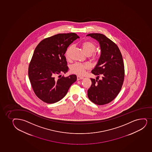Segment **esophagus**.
I'll return each mask as SVG.
<instances>
[{
  "label": "esophagus",
  "instance_id": "obj_1",
  "mask_svg": "<svg viewBox=\"0 0 152 152\" xmlns=\"http://www.w3.org/2000/svg\"><path fill=\"white\" fill-rule=\"evenodd\" d=\"M84 79V77H80V76H77V80H82V79Z\"/></svg>",
  "mask_w": 152,
  "mask_h": 152
}]
</instances>
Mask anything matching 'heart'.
Here are the masks:
<instances>
[{
    "label": "heart",
    "mask_w": 152,
    "mask_h": 152,
    "mask_svg": "<svg viewBox=\"0 0 152 152\" xmlns=\"http://www.w3.org/2000/svg\"><path fill=\"white\" fill-rule=\"evenodd\" d=\"M83 50L87 55L90 56V58L92 60H97L99 58V55L97 53H94L96 50V44L91 41H85L82 43ZM73 48V45H70L67 49L65 52V56L67 59H69L70 53ZM90 69V66L87 64L75 63L72 65L70 67V70L72 73H75L79 75H82L85 73L86 72Z\"/></svg>",
    "instance_id": "heart-1"
}]
</instances>
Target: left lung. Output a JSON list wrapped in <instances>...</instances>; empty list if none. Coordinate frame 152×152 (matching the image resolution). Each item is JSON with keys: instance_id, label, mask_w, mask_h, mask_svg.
I'll use <instances>...</instances> for the list:
<instances>
[{"instance_id": "1", "label": "left lung", "mask_w": 152, "mask_h": 152, "mask_svg": "<svg viewBox=\"0 0 152 152\" xmlns=\"http://www.w3.org/2000/svg\"><path fill=\"white\" fill-rule=\"evenodd\" d=\"M99 42L101 55L92 73L102 76L101 80L91 78L92 84L88 90V97L92 102L104 105L113 101L122 87L125 76L122 55L117 45L100 33H90ZM97 77V79H98Z\"/></svg>"}]
</instances>
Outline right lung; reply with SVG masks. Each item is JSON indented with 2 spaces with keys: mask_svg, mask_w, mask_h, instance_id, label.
Returning <instances> with one entry per match:
<instances>
[{
  "mask_svg": "<svg viewBox=\"0 0 152 152\" xmlns=\"http://www.w3.org/2000/svg\"><path fill=\"white\" fill-rule=\"evenodd\" d=\"M80 37L75 33H61L44 39L33 53L28 67V76L33 91L42 101L54 103L62 99L70 86L77 80L75 75L59 76L67 72L64 56L68 46Z\"/></svg>",
  "mask_w": 152,
  "mask_h": 152,
  "instance_id": "obj_1",
  "label": "right lung"
}]
</instances>
